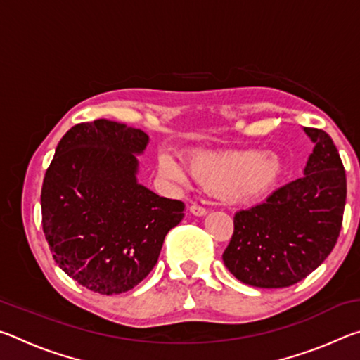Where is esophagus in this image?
<instances>
[{
	"label": "esophagus",
	"instance_id": "esophagus-1",
	"mask_svg": "<svg viewBox=\"0 0 360 360\" xmlns=\"http://www.w3.org/2000/svg\"><path fill=\"white\" fill-rule=\"evenodd\" d=\"M191 212H192L193 216H198V217L206 216V210L203 208V206H198V205H192L191 206Z\"/></svg>",
	"mask_w": 360,
	"mask_h": 360
}]
</instances>
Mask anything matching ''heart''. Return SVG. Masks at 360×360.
<instances>
[{
    "instance_id": "b5f03b06",
    "label": "heart",
    "mask_w": 360,
    "mask_h": 360,
    "mask_svg": "<svg viewBox=\"0 0 360 360\" xmlns=\"http://www.w3.org/2000/svg\"><path fill=\"white\" fill-rule=\"evenodd\" d=\"M158 174L186 186L191 178L205 191L229 203H255L275 191L283 178L284 165L273 152L224 150L195 152L186 168L169 154L157 162Z\"/></svg>"
}]
</instances>
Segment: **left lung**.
<instances>
[{
	"label": "left lung",
	"mask_w": 360,
	"mask_h": 360,
	"mask_svg": "<svg viewBox=\"0 0 360 360\" xmlns=\"http://www.w3.org/2000/svg\"><path fill=\"white\" fill-rule=\"evenodd\" d=\"M314 144L303 176L266 202L235 214V231L222 254L241 283L279 289L302 281L332 252L346 203V174L332 138L303 127Z\"/></svg>",
	"instance_id": "obj_1"
}]
</instances>
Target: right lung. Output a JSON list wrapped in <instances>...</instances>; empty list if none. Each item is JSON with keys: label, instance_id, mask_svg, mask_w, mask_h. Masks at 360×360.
<instances>
[{"label": "right lung", "instance_id": "right-lung-1", "mask_svg": "<svg viewBox=\"0 0 360 360\" xmlns=\"http://www.w3.org/2000/svg\"><path fill=\"white\" fill-rule=\"evenodd\" d=\"M149 144L120 122H82L60 139L41 191L42 230L58 266L103 295L135 288L157 264L184 203L138 182Z\"/></svg>", "mask_w": 360, "mask_h": 360}]
</instances>
